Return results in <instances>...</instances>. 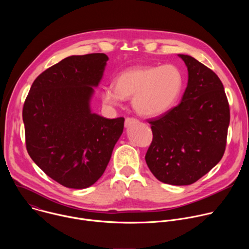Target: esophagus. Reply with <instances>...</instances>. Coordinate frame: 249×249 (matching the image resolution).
<instances>
[{
	"label": "esophagus",
	"mask_w": 249,
	"mask_h": 249,
	"mask_svg": "<svg viewBox=\"0 0 249 249\" xmlns=\"http://www.w3.org/2000/svg\"><path fill=\"white\" fill-rule=\"evenodd\" d=\"M137 123H139V120H138V119L128 117V118H126V120H125V127H130L131 125L137 124Z\"/></svg>",
	"instance_id": "1"
}]
</instances>
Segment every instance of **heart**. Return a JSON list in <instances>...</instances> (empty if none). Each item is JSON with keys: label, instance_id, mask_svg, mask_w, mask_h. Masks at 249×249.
<instances>
[{"label": "heart", "instance_id": "b5f03b06", "mask_svg": "<svg viewBox=\"0 0 249 249\" xmlns=\"http://www.w3.org/2000/svg\"><path fill=\"white\" fill-rule=\"evenodd\" d=\"M183 76L173 65L139 66L121 72L114 87H106L102 101L109 106L119 105L132 96L134 109L141 115L156 117L167 112L180 96Z\"/></svg>", "mask_w": 249, "mask_h": 249}]
</instances>
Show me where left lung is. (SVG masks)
<instances>
[{"instance_id": "obj_1", "label": "left lung", "mask_w": 249, "mask_h": 249, "mask_svg": "<svg viewBox=\"0 0 249 249\" xmlns=\"http://www.w3.org/2000/svg\"><path fill=\"white\" fill-rule=\"evenodd\" d=\"M188 70L181 102L149 120L153 141L146 162L160 181L189 185L208 173L223 158L230 106L219 77L189 55L178 54Z\"/></svg>"}]
</instances>
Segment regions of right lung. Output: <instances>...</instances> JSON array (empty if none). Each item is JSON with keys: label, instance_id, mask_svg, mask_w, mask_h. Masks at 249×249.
I'll return each mask as SVG.
<instances>
[{"label": "right lung", "instance_id": "obj_1", "mask_svg": "<svg viewBox=\"0 0 249 249\" xmlns=\"http://www.w3.org/2000/svg\"><path fill=\"white\" fill-rule=\"evenodd\" d=\"M107 61L103 53L65 58L35 79L23 104L28 155L68 188L94 184L123 133V117L107 119L90 110Z\"/></svg>", "mask_w": 249, "mask_h": 249}]
</instances>
